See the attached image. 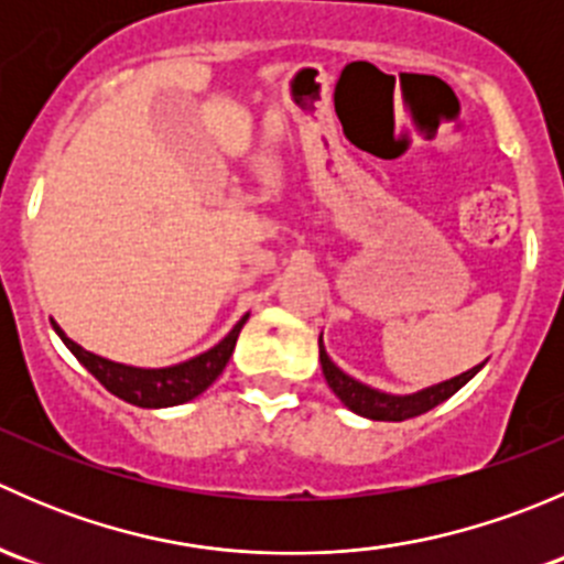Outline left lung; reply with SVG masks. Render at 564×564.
Here are the masks:
<instances>
[{"mask_svg":"<svg viewBox=\"0 0 564 564\" xmlns=\"http://www.w3.org/2000/svg\"><path fill=\"white\" fill-rule=\"evenodd\" d=\"M318 360H322V373H324V379H327L329 390L340 398V403H344L346 409H351V412L360 414V417L392 420V423H398V420L417 417V414H425L429 409L440 406L442 401H447L451 395H456V392L464 388V384L469 382V379L482 368V362H480V366L469 368V371L458 373V377L447 379V382L431 384V388L409 392V395H392V392L368 388V384L357 382L355 377H349V373L340 371V368L329 360L327 349H324V344H322V335H318Z\"/></svg>","mask_w":564,"mask_h":564,"instance_id":"8db88e82","label":"left lung"}]
</instances>
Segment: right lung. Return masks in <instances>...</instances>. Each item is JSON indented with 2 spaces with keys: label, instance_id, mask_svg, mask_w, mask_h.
Here are the masks:
<instances>
[{
  "label": "right lung",
  "instance_id": "add662e5",
  "mask_svg": "<svg viewBox=\"0 0 564 564\" xmlns=\"http://www.w3.org/2000/svg\"><path fill=\"white\" fill-rule=\"evenodd\" d=\"M248 322V314L231 327V333L226 335L220 344H215L213 349L202 351V355L191 357L185 362H176L169 368H135L124 366V362H113L108 357L95 355V351L84 349L82 344H76L73 338H67L65 329L56 322L54 329L62 338V344L76 355V360L98 379L111 395L122 398V401L133 403L141 409H163V406H176V403L193 401L196 395H202L215 379L224 373L226 362H229L231 351H235L237 338H240L242 324Z\"/></svg>",
  "mask_w": 564,
  "mask_h": 564
}]
</instances>
